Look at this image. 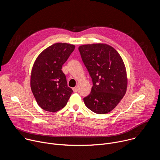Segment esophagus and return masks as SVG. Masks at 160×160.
Here are the masks:
<instances>
[{
  "label": "esophagus",
  "mask_w": 160,
  "mask_h": 160,
  "mask_svg": "<svg viewBox=\"0 0 160 160\" xmlns=\"http://www.w3.org/2000/svg\"><path fill=\"white\" fill-rule=\"evenodd\" d=\"M73 90L74 92H78V88H77V87H74V88H73Z\"/></svg>",
  "instance_id": "esophagus-1"
}]
</instances>
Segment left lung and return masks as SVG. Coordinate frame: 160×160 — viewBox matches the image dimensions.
Instances as JSON below:
<instances>
[{
	"instance_id": "1",
	"label": "left lung",
	"mask_w": 160,
	"mask_h": 160,
	"mask_svg": "<svg viewBox=\"0 0 160 160\" xmlns=\"http://www.w3.org/2000/svg\"><path fill=\"white\" fill-rule=\"evenodd\" d=\"M78 50L93 83L90 94L83 98L84 103L97 114L109 112L117 106L127 91V73L123 59L107 44L83 45Z\"/></svg>"
}]
</instances>
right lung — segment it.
<instances>
[{
  "label": "right lung",
  "mask_w": 160,
  "mask_h": 160,
  "mask_svg": "<svg viewBox=\"0 0 160 160\" xmlns=\"http://www.w3.org/2000/svg\"><path fill=\"white\" fill-rule=\"evenodd\" d=\"M75 48L74 45L56 43L42 51L34 62L30 85L38 106L56 112L67 104L73 90L68 87L62 66Z\"/></svg>",
  "instance_id": "add662e5"
}]
</instances>
